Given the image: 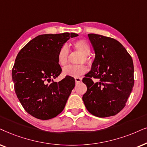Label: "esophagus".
I'll return each mask as SVG.
<instances>
[{
	"mask_svg": "<svg viewBox=\"0 0 147 147\" xmlns=\"http://www.w3.org/2000/svg\"><path fill=\"white\" fill-rule=\"evenodd\" d=\"M75 79L76 83H79L82 81V78L81 77H75Z\"/></svg>",
	"mask_w": 147,
	"mask_h": 147,
	"instance_id": "obj_1",
	"label": "esophagus"
}]
</instances>
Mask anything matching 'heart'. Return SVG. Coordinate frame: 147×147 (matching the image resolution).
Wrapping results in <instances>:
<instances>
[{"instance_id":"obj_1","label":"heart","mask_w":147,"mask_h":147,"mask_svg":"<svg viewBox=\"0 0 147 147\" xmlns=\"http://www.w3.org/2000/svg\"><path fill=\"white\" fill-rule=\"evenodd\" d=\"M72 46L75 50L81 52L82 55L80 56L78 62L83 63V62H89V54H90V46L88 43L84 40H76L72 44ZM69 56V49L66 45H64L59 49L57 53V61L61 66L66 65L68 61ZM88 70L87 66L84 64H79L77 65L67 66L63 69V75L70 77H77L85 74Z\"/></svg>"}]
</instances>
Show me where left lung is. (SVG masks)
Returning <instances> with one entry per match:
<instances>
[{
    "instance_id": "obj_1",
    "label": "left lung",
    "mask_w": 147,
    "mask_h": 147,
    "mask_svg": "<svg viewBox=\"0 0 147 147\" xmlns=\"http://www.w3.org/2000/svg\"><path fill=\"white\" fill-rule=\"evenodd\" d=\"M88 37L95 57L91 70L83 79L87 87L84 104L95 116H115L125 107L134 86L132 57L115 39L94 34Z\"/></svg>"
}]
</instances>
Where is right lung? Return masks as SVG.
I'll return each mask as SVG.
<instances>
[{
  "instance_id": "right-lung-1",
  "label": "right lung",
  "mask_w": 147,
  "mask_h": 147,
  "mask_svg": "<svg viewBox=\"0 0 147 147\" xmlns=\"http://www.w3.org/2000/svg\"><path fill=\"white\" fill-rule=\"evenodd\" d=\"M79 35L75 33L43 34L29 42L17 54L12 70L15 91L27 113L49 120L63 110L75 85L70 76L54 82L62 69L57 61L59 49Z\"/></svg>"
}]
</instances>
